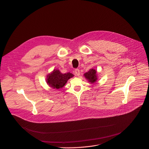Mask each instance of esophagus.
I'll list each match as a JSON object with an SVG mask.
<instances>
[{
    "mask_svg": "<svg viewBox=\"0 0 149 149\" xmlns=\"http://www.w3.org/2000/svg\"><path fill=\"white\" fill-rule=\"evenodd\" d=\"M75 75H77V76H79V75H80L79 70H78V69H76V70H75Z\"/></svg>",
    "mask_w": 149,
    "mask_h": 149,
    "instance_id": "1",
    "label": "esophagus"
}]
</instances>
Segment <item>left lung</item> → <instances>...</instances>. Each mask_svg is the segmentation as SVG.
Listing matches in <instances>:
<instances>
[{
  "label": "left lung",
  "mask_w": 149,
  "mask_h": 149,
  "mask_svg": "<svg viewBox=\"0 0 149 149\" xmlns=\"http://www.w3.org/2000/svg\"><path fill=\"white\" fill-rule=\"evenodd\" d=\"M84 75L85 78L87 79V80L91 84L95 82L97 80V71L94 69H90L87 72L85 73Z\"/></svg>",
  "instance_id": "8db88e82"
}]
</instances>
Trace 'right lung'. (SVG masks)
Returning a JSON list of instances; mask_svg holds the SVG:
<instances>
[{"label": "right lung", "instance_id": "1", "mask_svg": "<svg viewBox=\"0 0 149 149\" xmlns=\"http://www.w3.org/2000/svg\"><path fill=\"white\" fill-rule=\"evenodd\" d=\"M72 77L74 75L70 72L62 74L58 70H54L47 75V82L53 88L59 89L64 86L67 81Z\"/></svg>", "mask_w": 149, "mask_h": 149}]
</instances>
